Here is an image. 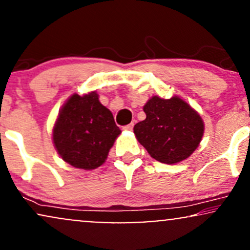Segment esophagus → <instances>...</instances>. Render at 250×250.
<instances>
[{"label":"esophagus","instance_id":"obj_1","mask_svg":"<svg viewBox=\"0 0 250 250\" xmlns=\"http://www.w3.org/2000/svg\"><path fill=\"white\" fill-rule=\"evenodd\" d=\"M134 128V123H129V125H125V127H123V129H125V130H131V129Z\"/></svg>","mask_w":250,"mask_h":250}]
</instances>
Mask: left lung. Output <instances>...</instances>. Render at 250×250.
<instances>
[{
	"label": "left lung",
	"instance_id": "obj_1",
	"mask_svg": "<svg viewBox=\"0 0 250 250\" xmlns=\"http://www.w3.org/2000/svg\"><path fill=\"white\" fill-rule=\"evenodd\" d=\"M146 120L134 125L139 142L151 157L173 165L193 154L203 135L199 114L180 97H151L143 107Z\"/></svg>",
	"mask_w": 250,
	"mask_h": 250
}]
</instances>
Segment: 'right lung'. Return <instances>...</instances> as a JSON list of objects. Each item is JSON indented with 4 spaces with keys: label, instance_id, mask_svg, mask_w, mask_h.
<instances>
[{
    "label": "right lung",
    "instance_id": "obj_1",
    "mask_svg": "<svg viewBox=\"0 0 250 250\" xmlns=\"http://www.w3.org/2000/svg\"><path fill=\"white\" fill-rule=\"evenodd\" d=\"M121 130L111 111L96 93L74 94L63 105L53 133L54 145L65 162L81 169H95L107 159Z\"/></svg>",
    "mask_w": 250,
    "mask_h": 250
}]
</instances>
